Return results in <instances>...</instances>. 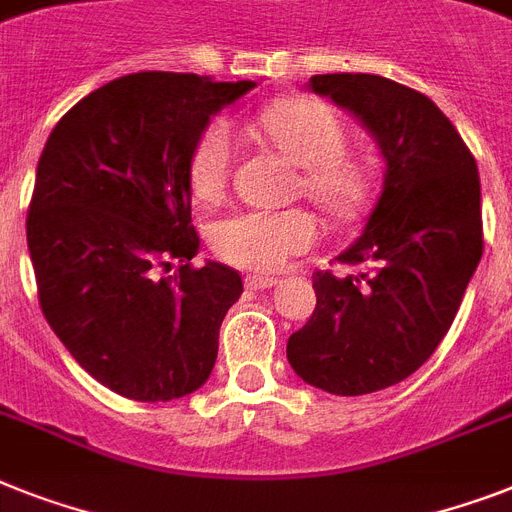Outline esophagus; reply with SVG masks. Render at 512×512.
Wrapping results in <instances>:
<instances>
[{"label":"esophagus","mask_w":512,"mask_h":512,"mask_svg":"<svg viewBox=\"0 0 512 512\" xmlns=\"http://www.w3.org/2000/svg\"><path fill=\"white\" fill-rule=\"evenodd\" d=\"M244 284H247V289H255L257 292V289H273L278 281L273 276H255V273H252V276L244 278Z\"/></svg>","instance_id":"34e87169"}]
</instances>
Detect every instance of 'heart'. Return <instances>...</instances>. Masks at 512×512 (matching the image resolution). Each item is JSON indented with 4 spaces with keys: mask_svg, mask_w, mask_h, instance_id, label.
<instances>
[{
    "mask_svg": "<svg viewBox=\"0 0 512 512\" xmlns=\"http://www.w3.org/2000/svg\"><path fill=\"white\" fill-rule=\"evenodd\" d=\"M260 128L289 160L302 168V191L331 218H350L363 202V168L344 149V126L331 107L315 99H292L260 115ZM234 128L226 118L210 120L194 141L189 181L194 197L218 202L234 162ZM318 239L310 213L289 210H239L213 226L215 255L228 265L257 273L284 268L294 255Z\"/></svg>",
    "mask_w": 512,
    "mask_h": 512,
    "instance_id": "1",
    "label": "heart"
}]
</instances>
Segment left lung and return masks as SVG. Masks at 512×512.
<instances>
[{
	"label": "left lung",
	"mask_w": 512,
	"mask_h": 512,
	"mask_svg": "<svg viewBox=\"0 0 512 512\" xmlns=\"http://www.w3.org/2000/svg\"><path fill=\"white\" fill-rule=\"evenodd\" d=\"M307 89L360 120L384 157L381 197L336 257L360 270L315 273L318 305L286 344L305 384L357 397L400 384L450 331L484 249L479 168L421 91L371 73L313 76Z\"/></svg>",
	"instance_id": "8db88e82"
}]
</instances>
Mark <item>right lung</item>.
Returning <instances> with one entry per match:
<instances>
[{
  "label": "right lung",
  "mask_w": 512,
  "mask_h": 512,
  "mask_svg": "<svg viewBox=\"0 0 512 512\" xmlns=\"http://www.w3.org/2000/svg\"><path fill=\"white\" fill-rule=\"evenodd\" d=\"M255 86L131 73L83 97L44 144L26 220L41 310L83 371L128 400H178L213 373L244 286L234 268L189 265V160L210 118Z\"/></svg>",
  "instance_id": "obj_1"
}]
</instances>
